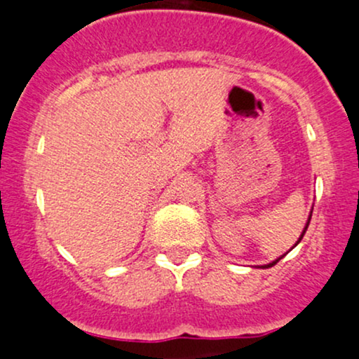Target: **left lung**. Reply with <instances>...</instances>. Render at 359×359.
Here are the masks:
<instances>
[{
    "instance_id": "obj_1",
    "label": "left lung",
    "mask_w": 359,
    "mask_h": 359,
    "mask_svg": "<svg viewBox=\"0 0 359 359\" xmlns=\"http://www.w3.org/2000/svg\"><path fill=\"white\" fill-rule=\"evenodd\" d=\"M311 217H312V211H311V214H309V219H307V222H306V228H304V231H302V234H300V236H299V240H297V241H295V245H294V246H292V248H295V246H297V245H299V243H300V240H302V238H304V234H306V231H307V228H309V222H311ZM292 248H290V250H292ZM290 250H288V251H290ZM280 258H282V257H280ZM280 258H277V259H275V262H271V263H266V265H262V266H259V269H270V266H273V265H275V263H277Z\"/></svg>"
}]
</instances>
